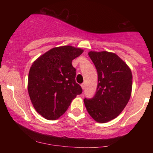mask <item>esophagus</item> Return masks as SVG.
<instances>
[{"label":"esophagus","mask_w":153,"mask_h":153,"mask_svg":"<svg viewBox=\"0 0 153 153\" xmlns=\"http://www.w3.org/2000/svg\"><path fill=\"white\" fill-rule=\"evenodd\" d=\"M81 87H82V89H85V83H82V84H81Z\"/></svg>","instance_id":"esophagus-1"}]
</instances>
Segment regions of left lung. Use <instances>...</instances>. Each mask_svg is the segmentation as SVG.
Masks as SVG:
<instances>
[{
  "instance_id": "left-lung-1",
  "label": "left lung",
  "mask_w": 153,
  "mask_h": 153,
  "mask_svg": "<svg viewBox=\"0 0 153 153\" xmlns=\"http://www.w3.org/2000/svg\"><path fill=\"white\" fill-rule=\"evenodd\" d=\"M88 55L97 71L98 85L94 97L85 98L84 103L94 120L106 123L115 119L127 106L132 75L127 65L114 53L90 52Z\"/></svg>"
}]
</instances>
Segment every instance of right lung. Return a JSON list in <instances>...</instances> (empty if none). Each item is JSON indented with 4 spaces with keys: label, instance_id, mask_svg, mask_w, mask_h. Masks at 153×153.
<instances>
[{
    "label": "right lung",
    "instance_id": "add662e5",
    "mask_svg": "<svg viewBox=\"0 0 153 153\" xmlns=\"http://www.w3.org/2000/svg\"><path fill=\"white\" fill-rule=\"evenodd\" d=\"M83 50L71 46L54 47L33 62L29 73L28 91L36 111L48 120L61 117L82 88L75 82L72 61Z\"/></svg>",
    "mask_w": 153,
    "mask_h": 153
}]
</instances>
